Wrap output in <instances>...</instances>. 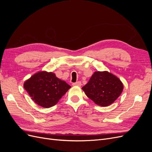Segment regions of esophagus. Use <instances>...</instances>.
<instances>
[{
    "mask_svg": "<svg viewBox=\"0 0 152 152\" xmlns=\"http://www.w3.org/2000/svg\"><path fill=\"white\" fill-rule=\"evenodd\" d=\"M82 84H81V82L80 81H78L77 82H75V83H73V86H81Z\"/></svg>",
    "mask_w": 152,
    "mask_h": 152,
    "instance_id": "obj_1",
    "label": "esophagus"
}]
</instances>
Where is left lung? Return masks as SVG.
I'll return each mask as SVG.
<instances>
[{
    "label": "left lung",
    "instance_id": "left-lung-1",
    "mask_svg": "<svg viewBox=\"0 0 152 152\" xmlns=\"http://www.w3.org/2000/svg\"><path fill=\"white\" fill-rule=\"evenodd\" d=\"M82 89L95 104L105 107L112 104L120 96L124 85L120 79L112 73L97 71Z\"/></svg>",
    "mask_w": 152,
    "mask_h": 152
}]
</instances>
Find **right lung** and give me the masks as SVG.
<instances>
[{
  "mask_svg": "<svg viewBox=\"0 0 152 152\" xmlns=\"http://www.w3.org/2000/svg\"><path fill=\"white\" fill-rule=\"evenodd\" d=\"M25 89L34 102L40 107L50 108L56 104L71 86L55 73L40 71L27 79Z\"/></svg>",
  "mask_w": 152,
  "mask_h": 152,
  "instance_id": "1",
  "label": "right lung"
}]
</instances>
